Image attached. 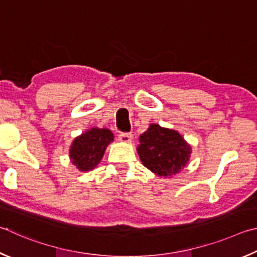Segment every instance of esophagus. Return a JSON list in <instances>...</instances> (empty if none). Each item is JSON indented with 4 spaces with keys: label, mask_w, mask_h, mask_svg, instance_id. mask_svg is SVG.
Wrapping results in <instances>:
<instances>
[{
    "label": "esophagus",
    "mask_w": 257,
    "mask_h": 257,
    "mask_svg": "<svg viewBox=\"0 0 257 257\" xmlns=\"http://www.w3.org/2000/svg\"><path fill=\"white\" fill-rule=\"evenodd\" d=\"M132 139H133L132 134H130V133H120L118 136V140L120 142H124V143L132 142Z\"/></svg>",
    "instance_id": "esophagus-1"
}]
</instances>
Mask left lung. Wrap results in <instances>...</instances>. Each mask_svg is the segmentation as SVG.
Instances as JSON below:
<instances>
[{
	"label": "left lung",
	"mask_w": 257,
	"mask_h": 257,
	"mask_svg": "<svg viewBox=\"0 0 257 257\" xmlns=\"http://www.w3.org/2000/svg\"><path fill=\"white\" fill-rule=\"evenodd\" d=\"M139 141L137 151L143 166L160 177H173L190 161L191 146L174 130L150 124Z\"/></svg>",
	"instance_id": "8db88e82"
}]
</instances>
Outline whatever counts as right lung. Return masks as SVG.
<instances>
[{
	"label": "right lung",
	"mask_w": 257,
	"mask_h": 257,
	"mask_svg": "<svg viewBox=\"0 0 257 257\" xmlns=\"http://www.w3.org/2000/svg\"><path fill=\"white\" fill-rule=\"evenodd\" d=\"M114 141L108 128L92 127L75 138L70 147V159L81 172L92 170L100 163L106 148Z\"/></svg>",
	"instance_id": "add662e5"
}]
</instances>
